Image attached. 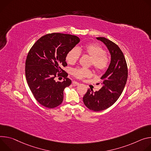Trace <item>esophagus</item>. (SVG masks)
<instances>
[{
  "instance_id": "obj_1",
  "label": "esophagus",
  "mask_w": 151,
  "mask_h": 151,
  "mask_svg": "<svg viewBox=\"0 0 151 151\" xmlns=\"http://www.w3.org/2000/svg\"><path fill=\"white\" fill-rule=\"evenodd\" d=\"M73 84L74 86H78V85H80V83H78V82H77V81H73Z\"/></svg>"
}]
</instances>
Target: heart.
Instances as JSON below:
<instances>
[{
	"instance_id": "b5f03b06",
	"label": "heart",
	"mask_w": 151,
	"mask_h": 151,
	"mask_svg": "<svg viewBox=\"0 0 151 151\" xmlns=\"http://www.w3.org/2000/svg\"><path fill=\"white\" fill-rule=\"evenodd\" d=\"M81 52L91 58L90 65H92L96 72L102 73L109 68L110 59L106 55V50L102 47L95 43L86 44L78 50L76 48H72L66 54V62L71 65L75 64L78 60ZM72 74L77 78L83 79L91 77L92 73L89 69L78 68L73 70Z\"/></svg>"
}]
</instances>
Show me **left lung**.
<instances>
[{
  "label": "left lung",
  "mask_w": 151,
  "mask_h": 151,
  "mask_svg": "<svg viewBox=\"0 0 151 151\" xmlns=\"http://www.w3.org/2000/svg\"><path fill=\"white\" fill-rule=\"evenodd\" d=\"M96 39L107 46L111 55V62L101 77L103 81L102 88L95 92L92 89H88L83 100L89 109L99 111L111 106L121 96L127 83L128 68L125 56L118 45L104 37Z\"/></svg>",
  "instance_id": "left-lung-1"
}]
</instances>
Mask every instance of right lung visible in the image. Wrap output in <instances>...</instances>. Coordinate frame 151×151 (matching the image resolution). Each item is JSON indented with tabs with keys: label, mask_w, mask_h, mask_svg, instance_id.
Masks as SVG:
<instances>
[{
	"label": "right lung",
	"mask_w": 151,
	"mask_h": 151,
	"mask_svg": "<svg viewBox=\"0 0 151 151\" xmlns=\"http://www.w3.org/2000/svg\"><path fill=\"white\" fill-rule=\"evenodd\" d=\"M79 42L75 35L52 33L41 37L30 49L25 63L26 81L42 106L53 109L62 103L63 91L71 84L62 68L67 66L66 54ZM58 76L65 79L62 82H56Z\"/></svg>",
	"instance_id": "right-lung-1"
}]
</instances>
